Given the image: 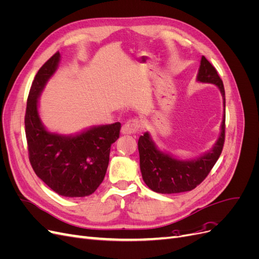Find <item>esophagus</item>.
<instances>
[{"mask_svg":"<svg viewBox=\"0 0 259 259\" xmlns=\"http://www.w3.org/2000/svg\"><path fill=\"white\" fill-rule=\"evenodd\" d=\"M140 128H142V123H140V121L138 119H131L123 125L121 133L123 135H132L138 133Z\"/></svg>","mask_w":259,"mask_h":259,"instance_id":"1","label":"esophagus"}]
</instances>
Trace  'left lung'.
<instances>
[{
	"label": "left lung",
	"instance_id": "obj_1",
	"mask_svg": "<svg viewBox=\"0 0 259 259\" xmlns=\"http://www.w3.org/2000/svg\"><path fill=\"white\" fill-rule=\"evenodd\" d=\"M197 80L217 85L224 98V107H226L223 81L215 67L204 56L201 59ZM225 121L226 112L223 117L221 136L211 150L190 161L178 160L160 151L148 132L140 136L138 140L140 170L146 185L154 192L164 194L190 191L199 186L209 174L222 154L225 143Z\"/></svg>",
	"mask_w": 259,
	"mask_h": 259
}]
</instances>
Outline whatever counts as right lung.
I'll return each instance as SVG.
<instances>
[{"instance_id":"add662e5","label":"right lung","mask_w":259,"mask_h":259,"mask_svg":"<svg viewBox=\"0 0 259 259\" xmlns=\"http://www.w3.org/2000/svg\"><path fill=\"white\" fill-rule=\"evenodd\" d=\"M59 58L57 52L45 62L29 92L25 115L29 160L36 176L52 190L62 197L81 198L95 192L103 183L121 123L94 126L76 136L45 130L37 112V98L56 71Z\"/></svg>"}]
</instances>
